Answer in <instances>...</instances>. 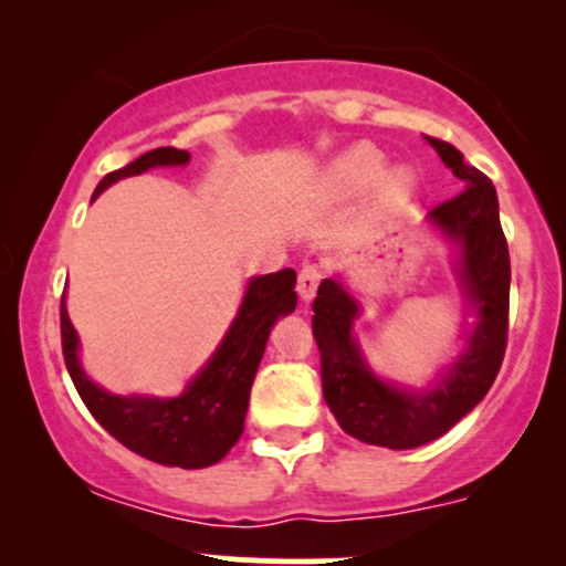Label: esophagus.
Returning <instances> with one entry per match:
<instances>
[{
	"instance_id": "esophagus-1",
	"label": "esophagus",
	"mask_w": 566,
	"mask_h": 566,
	"mask_svg": "<svg viewBox=\"0 0 566 566\" xmlns=\"http://www.w3.org/2000/svg\"><path fill=\"white\" fill-rule=\"evenodd\" d=\"M319 282H322V269H316V265H303V271L297 274V292H301L305 303L314 301L316 290H319Z\"/></svg>"
}]
</instances>
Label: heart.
<instances>
[{"instance_id":"b5f03b06","label":"heart","mask_w":566,"mask_h":566,"mask_svg":"<svg viewBox=\"0 0 566 566\" xmlns=\"http://www.w3.org/2000/svg\"><path fill=\"white\" fill-rule=\"evenodd\" d=\"M382 167V154L369 143H359V146L348 148L337 157L333 165H329L327 178L324 184L333 193H356L361 191L367 184L373 185V197L380 207H394L399 201H405L415 188L412 172L405 170V167H394V170H386L377 175Z\"/></svg>"}]
</instances>
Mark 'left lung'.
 Segmentation results:
<instances>
[{"label":"left lung","mask_w":566,"mask_h":566,"mask_svg":"<svg viewBox=\"0 0 566 566\" xmlns=\"http://www.w3.org/2000/svg\"><path fill=\"white\" fill-rule=\"evenodd\" d=\"M428 143L465 186L458 197L428 212V220L458 244V279L479 319L463 356L426 391L391 386L367 367L350 333L359 316L356 297L337 279H324L314 301L324 401L348 437L388 450L423 447L463 420L495 382L509 340L511 258L500 229L495 186L463 161V154L450 143L439 138Z\"/></svg>","instance_id":"obj_1"}]
</instances>
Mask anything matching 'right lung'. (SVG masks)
<instances>
[{
    "mask_svg": "<svg viewBox=\"0 0 566 566\" xmlns=\"http://www.w3.org/2000/svg\"><path fill=\"white\" fill-rule=\"evenodd\" d=\"M188 159L191 154L180 148H154L122 170L108 172L97 184L93 199L116 180L140 175L151 167L186 165ZM295 279L292 269L252 279L223 343L197 378L188 382L186 391L172 399L116 396L95 386L80 365V337L66 314V303H61V343L71 380L97 423L127 450L161 465L207 469L223 460L242 437L250 388L271 327L279 316L292 314L297 305Z\"/></svg>",
    "mask_w": 566,
    "mask_h": 566,
    "instance_id": "add662e5",
    "label": "right lung"
}]
</instances>
